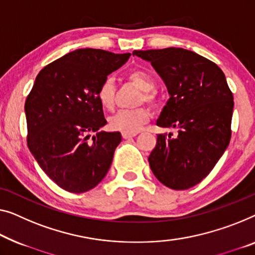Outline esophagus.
<instances>
[{
	"label": "esophagus",
	"mask_w": 255,
	"mask_h": 255,
	"mask_svg": "<svg viewBox=\"0 0 255 255\" xmlns=\"http://www.w3.org/2000/svg\"><path fill=\"white\" fill-rule=\"evenodd\" d=\"M136 135H137L136 132H123V138H125V139L131 138V137H135Z\"/></svg>",
	"instance_id": "1"
}]
</instances>
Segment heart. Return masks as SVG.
<instances>
[{
    "label": "heart",
    "mask_w": 255,
    "mask_h": 255,
    "mask_svg": "<svg viewBox=\"0 0 255 255\" xmlns=\"http://www.w3.org/2000/svg\"><path fill=\"white\" fill-rule=\"evenodd\" d=\"M129 82L135 85L137 88L142 90L139 95L137 103L143 104L146 103L152 108L158 105V96L153 89L155 83L153 78L149 73L142 70H134L127 75ZM97 100L102 105V108L111 111L116 105V87L111 79H106L102 82L100 88L97 90ZM150 119L149 111L144 106L131 109V110H123V111L117 112L109 120L110 129L116 131L124 132H136L138 129L144 126Z\"/></svg>",
    "instance_id": "heart-1"
}]
</instances>
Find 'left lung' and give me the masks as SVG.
<instances>
[{
  "mask_svg": "<svg viewBox=\"0 0 255 255\" xmlns=\"http://www.w3.org/2000/svg\"><path fill=\"white\" fill-rule=\"evenodd\" d=\"M149 60L170 95L157 125L177 134H158L149 164L170 189L195 187L214 168L231 138L234 96L221 68L182 48L132 52Z\"/></svg>",
  "mask_w": 255,
  "mask_h": 255,
  "instance_id": "left-lung-1",
  "label": "left lung"
}]
</instances>
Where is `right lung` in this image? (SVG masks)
Wrapping results in <instances>:
<instances>
[{"label":"right lung","instance_id":"add662e5","mask_svg":"<svg viewBox=\"0 0 255 255\" xmlns=\"http://www.w3.org/2000/svg\"><path fill=\"white\" fill-rule=\"evenodd\" d=\"M130 54L78 49L39 72L25 102L27 145L43 172L68 192L89 191L105 177L119 131L106 125L97 90Z\"/></svg>","mask_w":255,"mask_h":255}]
</instances>
